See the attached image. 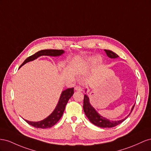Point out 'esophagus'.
<instances>
[{
	"mask_svg": "<svg viewBox=\"0 0 151 151\" xmlns=\"http://www.w3.org/2000/svg\"><path fill=\"white\" fill-rule=\"evenodd\" d=\"M75 90H76V91L81 92V91H82V90H83V88H81L80 86H76L75 88Z\"/></svg>",
	"mask_w": 151,
	"mask_h": 151,
	"instance_id": "1",
	"label": "esophagus"
}]
</instances>
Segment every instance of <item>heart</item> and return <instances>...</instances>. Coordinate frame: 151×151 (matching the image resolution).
I'll list each match as a JSON object with an SVG mask.
<instances>
[{"mask_svg": "<svg viewBox=\"0 0 151 151\" xmlns=\"http://www.w3.org/2000/svg\"><path fill=\"white\" fill-rule=\"evenodd\" d=\"M101 61V58L97 57V56H95V57H92L89 58L88 61L90 63V64H96L97 63H99Z\"/></svg>", "mask_w": 151, "mask_h": 151, "instance_id": "b5f03b06", "label": "heart"}]
</instances>
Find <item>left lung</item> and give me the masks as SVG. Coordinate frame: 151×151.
Here are the masks:
<instances>
[{
  "label": "left lung",
  "mask_w": 151,
  "mask_h": 151,
  "mask_svg": "<svg viewBox=\"0 0 151 151\" xmlns=\"http://www.w3.org/2000/svg\"><path fill=\"white\" fill-rule=\"evenodd\" d=\"M104 50L106 52L107 56L111 59H115L119 57L117 54L114 53L113 51L106 49ZM85 92H87V89L85 90ZM134 106L135 104L132 106L130 113H129V114L127 117H125L124 119L121 120H118V121H112V120H109L106 118L105 117H103L102 116L99 114L98 112L96 110V109H95L91 105V104H90L89 97H88L87 95L85 94L84 96L83 110L85 115L87 116V117L89 119V121L92 124H93L94 125L101 128H111L117 126L119 124L122 123L129 116H130L132 111H133V108H134Z\"/></svg>",
  "instance_id": "1"
}]
</instances>
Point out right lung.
<instances>
[{"instance_id": "add662e5", "label": "right lung", "mask_w": 151, "mask_h": 151, "mask_svg": "<svg viewBox=\"0 0 151 151\" xmlns=\"http://www.w3.org/2000/svg\"><path fill=\"white\" fill-rule=\"evenodd\" d=\"M64 53V50H55V49H46V50H42L37 52L35 54H33L31 56L28 57L26 59L23 63L20 66L19 68L23 66L24 64L27 63L29 61H34V60L37 59L42 55H48V56H60ZM74 93V88H68L65 90H63L62 92L61 96H60L59 100L58 101V104L55 107V108L53 111L49 116L44 119L41 120L39 122H30L28 120L24 119V121L28 123L30 125L34 127L35 128H50L61 119L63 113L65 109L66 105L69 101V99L71 97V96Z\"/></svg>"}]
</instances>
